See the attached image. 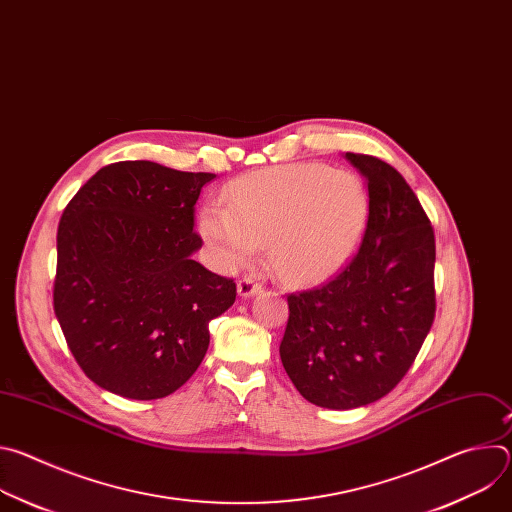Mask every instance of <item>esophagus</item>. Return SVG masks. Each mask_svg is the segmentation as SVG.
<instances>
[{"mask_svg":"<svg viewBox=\"0 0 512 512\" xmlns=\"http://www.w3.org/2000/svg\"><path fill=\"white\" fill-rule=\"evenodd\" d=\"M261 289H263V285L259 281H255L253 277H249V275L241 277L239 283H237V291H239L241 298H251V296L259 294Z\"/></svg>","mask_w":512,"mask_h":512,"instance_id":"1","label":"esophagus"}]
</instances>
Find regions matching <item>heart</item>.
Here are the masks:
<instances>
[{"label":"heart","instance_id":"1","mask_svg":"<svg viewBox=\"0 0 512 512\" xmlns=\"http://www.w3.org/2000/svg\"><path fill=\"white\" fill-rule=\"evenodd\" d=\"M221 204L200 212V233L229 265L251 261L269 243V261L289 283L340 269L369 221V194L344 170L289 164L235 180Z\"/></svg>","mask_w":512,"mask_h":512}]
</instances>
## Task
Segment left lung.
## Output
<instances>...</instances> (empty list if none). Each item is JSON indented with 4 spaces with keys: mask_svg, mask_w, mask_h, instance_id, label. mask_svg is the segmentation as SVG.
Returning <instances> with one entry per match:
<instances>
[{
    "mask_svg": "<svg viewBox=\"0 0 512 512\" xmlns=\"http://www.w3.org/2000/svg\"><path fill=\"white\" fill-rule=\"evenodd\" d=\"M369 186V221L352 259L326 283L289 294L279 356L304 399L354 409L391 393L435 316V237L405 178L346 154Z\"/></svg>",
    "mask_w": 512,
    "mask_h": 512,
    "instance_id": "8db88e82",
    "label": "left lung"
}]
</instances>
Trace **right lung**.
I'll return each instance as SVG.
<instances>
[{
  "mask_svg": "<svg viewBox=\"0 0 512 512\" xmlns=\"http://www.w3.org/2000/svg\"><path fill=\"white\" fill-rule=\"evenodd\" d=\"M208 172L156 162L101 168L66 204L56 235L54 314L85 375L150 401L200 367L208 322L237 298L233 279L192 259L194 206Z\"/></svg>",
  "mask_w": 512,
  "mask_h": 512,
  "instance_id": "obj_1",
  "label": "right lung"
}]
</instances>
